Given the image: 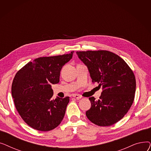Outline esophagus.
Masks as SVG:
<instances>
[{
  "label": "esophagus",
  "instance_id": "obj_1",
  "mask_svg": "<svg viewBox=\"0 0 151 151\" xmlns=\"http://www.w3.org/2000/svg\"><path fill=\"white\" fill-rule=\"evenodd\" d=\"M72 97L76 99H80L82 98V97L81 96H80V95H78V94H73Z\"/></svg>",
  "mask_w": 151,
  "mask_h": 151
}]
</instances>
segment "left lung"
Instances as JSON below:
<instances>
[{"instance_id":"1","label":"left lung","mask_w":151,"mask_h":151,"mask_svg":"<svg viewBox=\"0 0 151 151\" xmlns=\"http://www.w3.org/2000/svg\"><path fill=\"white\" fill-rule=\"evenodd\" d=\"M88 67L92 83L102 86L98 100L89 99L91 107L86 113L94 124L106 127L114 124L128 112L134 98L136 80L132 69L118 55L105 50L77 51Z\"/></svg>"}]
</instances>
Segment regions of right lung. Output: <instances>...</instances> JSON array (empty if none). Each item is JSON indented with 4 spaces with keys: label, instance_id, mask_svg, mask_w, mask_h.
<instances>
[{
    "label": "right lung",
    "instance_id": "add662e5",
    "mask_svg": "<svg viewBox=\"0 0 151 151\" xmlns=\"http://www.w3.org/2000/svg\"><path fill=\"white\" fill-rule=\"evenodd\" d=\"M73 52L38 58L27 63L16 74L12 86L14 104L30 127L50 131L63 120L69 97L52 100L51 85L59 83L61 68L72 58Z\"/></svg>",
    "mask_w": 151,
    "mask_h": 151
}]
</instances>
